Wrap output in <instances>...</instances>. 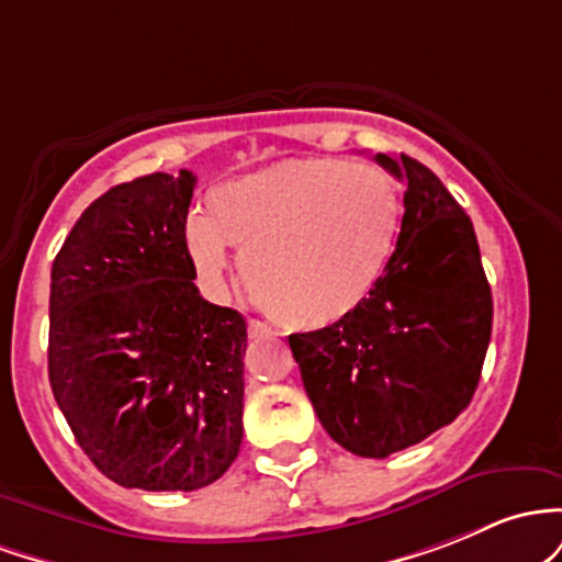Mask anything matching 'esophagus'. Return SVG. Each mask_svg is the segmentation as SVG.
<instances>
[{
    "label": "esophagus",
    "instance_id": "obj_1",
    "mask_svg": "<svg viewBox=\"0 0 562 562\" xmlns=\"http://www.w3.org/2000/svg\"><path fill=\"white\" fill-rule=\"evenodd\" d=\"M249 337H270V334H273V329H270L268 324H262V321H257V318H249Z\"/></svg>",
    "mask_w": 562,
    "mask_h": 562
}]
</instances>
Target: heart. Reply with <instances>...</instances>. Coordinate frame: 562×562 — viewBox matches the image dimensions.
Here are the masks:
<instances>
[{"label":"heart","instance_id":"heart-1","mask_svg":"<svg viewBox=\"0 0 562 562\" xmlns=\"http://www.w3.org/2000/svg\"><path fill=\"white\" fill-rule=\"evenodd\" d=\"M398 236V196L380 167L329 156L289 159L214 186L206 217L182 231L206 286L228 279L231 249L276 321L324 329L350 318L380 283Z\"/></svg>","mask_w":562,"mask_h":562}]
</instances>
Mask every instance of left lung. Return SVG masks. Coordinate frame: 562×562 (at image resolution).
Listing matches in <instances>:
<instances>
[{"label":"left lung","instance_id":"obj_1","mask_svg":"<svg viewBox=\"0 0 562 562\" xmlns=\"http://www.w3.org/2000/svg\"><path fill=\"white\" fill-rule=\"evenodd\" d=\"M406 182L395 251L350 318L289 334L324 430L384 459L451 425L481 380L494 302L472 220L412 156H374Z\"/></svg>","mask_w":562,"mask_h":562}]
</instances>
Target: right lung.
Listing matches in <instances>:
<instances>
[{"label": "right lung", "mask_w": 562, "mask_h": 562, "mask_svg": "<svg viewBox=\"0 0 562 562\" xmlns=\"http://www.w3.org/2000/svg\"><path fill=\"white\" fill-rule=\"evenodd\" d=\"M193 188L188 169L113 186L53 262V395L81 451L124 488H204L241 449L247 321L193 283Z\"/></svg>", "instance_id": "right-lung-1"}]
</instances>
